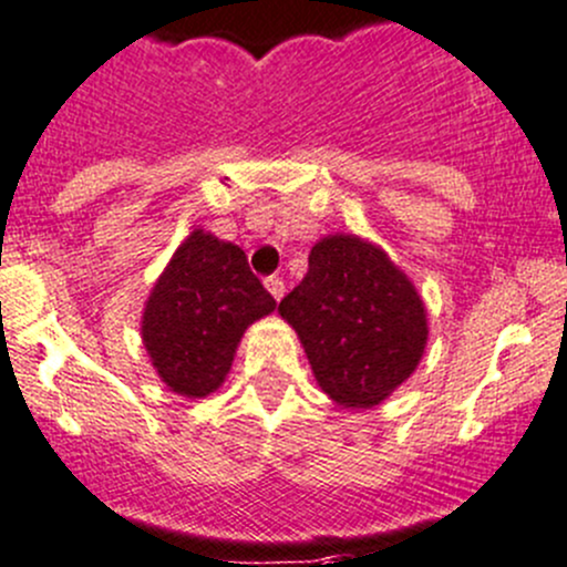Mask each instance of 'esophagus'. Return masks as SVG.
Segmentation results:
<instances>
[{"label": "esophagus", "instance_id": "34e87169", "mask_svg": "<svg viewBox=\"0 0 567 567\" xmlns=\"http://www.w3.org/2000/svg\"><path fill=\"white\" fill-rule=\"evenodd\" d=\"M265 286H267V291H270V295L276 297V300H281L284 291H286V284L281 281V278L270 276V278H267V281H265Z\"/></svg>", "mask_w": 567, "mask_h": 567}]
</instances>
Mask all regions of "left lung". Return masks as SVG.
<instances>
[{"mask_svg":"<svg viewBox=\"0 0 567 567\" xmlns=\"http://www.w3.org/2000/svg\"><path fill=\"white\" fill-rule=\"evenodd\" d=\"M278 313L295 328L319 389L341 408L389 400L427 347V308L411 278L380 245L328 234L308 254V272Z\"/></svg>","mask_w":567,"mask_h":567,"instance_id":"8db88e82","label":"left lung"}]
</instances>
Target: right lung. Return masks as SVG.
<instances>
[{"instance_id": "1", "label": "right lung", "mask_w": 567, "mask_h": 567, "mask_svg": "<svg viewBox=\"0 0 567 567\" xmlns=\"http://www.w3.org/2000/svg\"><path fill=\"white\" fill-rule=\"evenodd\" d=\"M276 311L239 245L195 228L156 278L140 336L162 383L204 400L231 369L245 330Z\"/></svg>"}]
</instances>
